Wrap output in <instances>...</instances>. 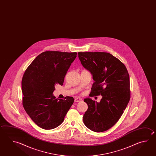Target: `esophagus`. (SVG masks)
Here are the masks:
<instances>
[{"instance_id": "34e87169", "label": "esophagus", "mask_w": 156, "mask_h": 156, "mask_svg": "<svg viewBox=\"0 0 156 156\" xmlns=\"http://www.w3.org/2000/svg\"><path fill=\"white\" fill-rule=\"evenodd\" d=\"M82 99L81 98L78 97L75 98V99H74V101L76 102V103H79V102L82 101Z\"/></svg>"}]
</instances>
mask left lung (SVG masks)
<instances>
[{"label":"left lung","instance_id":"8db88e82","mask_svg":"<svg viewBox=\"0 0 156 156\" xmlns=\"http://www.w3.org/2000/svg\"><path fill=\"white\" fill-rule=\"evenodd\" d=\"M78 54L83 66L91 72L95 81L91 97H103L100 103L90 98L84 100L88 108L83 116V122L94 132L105 131L118 122L129 102V74L123 63L110 53Z\"/></svg>","mask_w":156,"mask_h":156}]
</instances>
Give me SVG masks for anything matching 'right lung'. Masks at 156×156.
<instances>
[{
	"instance_id": "1",
	"label": "right lung",
	"mask_w": 156,
	"mask_h": 156,
	"mask_svg": "<svg viewBox=\"0 0 156 156\" xmlns=\"http://www.w3.org/2000/svg\"><path fill=\"white\" fill-rule=\"evenodd\" d=\"M76 52L45 51L27 68L22 82L23 105L32 120L42 129L59 126L73 104V98L56 99V84L63 85L65 76Z\"/></svg>"
}]
</instances>
